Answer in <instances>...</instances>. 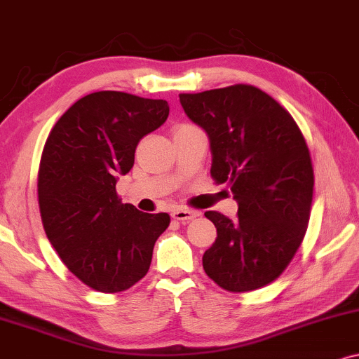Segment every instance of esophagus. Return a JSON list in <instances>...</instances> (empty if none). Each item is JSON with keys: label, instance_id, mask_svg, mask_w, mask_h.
<instances>
[{"label": "esophagus", "instance_id": "1", "mask_svg": "<svg viewBox=\"0 0 359 359\" xmlns=\"http://www.w3.org/2000/svg\"><path fill=\"white\" fill-rule=\"evenodd\" d=\"M196 212L194 210H189V209H182V207H177V209L172 210V217L175 219V221L179 222H189L191 219L196 217Z\"/></svg>", "mask_w": 359, "mask_h": 359}]
</instances>
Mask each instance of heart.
Wrapping results in <instances>:
<instances>
[{
	"instance_id": "b5f03b06",
	"label": "heart",
	"mask_w": 359,
	"mask_h": 359,
	"mask_svg": "<svg viewBox=\"0 0 359 359\" xmlns=\"http://www.w3.org/2000/svg\"><path fill=\"white\" fill-rule=\"evenodd\" d=\"M182 127H185V125H182Z\"/></svg>"
}]
</instances>
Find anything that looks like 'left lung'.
<instances>
[{
  "mask_svg": "<svg viewBox=\"0 0 359 359\" xmlns=\"http://www.w3.org/2000/svg\"><path fill=\"white\" fill-rule=\"evenodd\" d=\"M179 97L210 138V177L227 184L239 204L236 222L205 212L217 229L202 257L205 274L229 292L264 287L284 273L308 229L314 172L303 132L280 103L252 85Z\"/></svg>",
  "mask_w": 359,
  "mask_h": 359,
  "instance_id": "1",
  "label": "left lung"
}]
</instances>
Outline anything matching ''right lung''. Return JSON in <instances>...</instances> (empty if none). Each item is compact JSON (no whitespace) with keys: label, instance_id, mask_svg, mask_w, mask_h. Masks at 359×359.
Wrapping results in <instances>:
<instances>
[{"label":"right lung","instance_id":"add662e5","mask_svg":"<svg viewBox=\"0 0 359 359\" xmlns=\"http://www.w3.org/2000/svg\"><path fill=\"white\" fill-rule=\"evenodd\" d=\"M168 103L123 92L75 102L51 128L38 168L46 237L68 271L98 292L125 291L149 273L170 215L122 204L116 177L130 172L140 138L165 122Z\"/></svg>","mask_w":359,"mask_h":359}]
</instances>
